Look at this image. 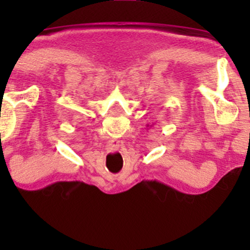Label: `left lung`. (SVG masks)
Masks as SVG:
<instances>
[{
	"label": "left lung",
	"mask_w": 250,
	"mask_h": 250,
	"mask_svg": "<svg viewBox=\"0 0 250 250\" xmlns=\"http://www.w3.org/2000/svg\"><path fill=\"white\" fill-rule=\"evenodd\" d=\"M147 126H149V125H147Z\"/></svg>",
	"instance_id": "8db88e82"
}]
</instances>
